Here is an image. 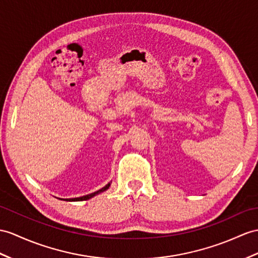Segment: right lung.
<instances>
[{"instance_id":"right-lung-1","label":"right lung","mask_w":258,"mask_h":258,"mask_svg":"<svg viewBox=\"0 0 258 258\" xmlns=\"http://www.w3.org/2000/svg\"><path fill=\"white\" fill-rule=\"evenodd\" d=\"M109 186H110V183L109 184H107L106 185L105 187H103L102 189H99V190H97V191H95V192H92V194H90V195H85V196H83V197H79V198H72V199H66V200H69V202H82V200H87V199H91L92 197H94V196H96V195H98V194H100V192H103V191H105V190H107L108 188H109ZM62 200V199H61Z\"/></svg>"}]
</instances>
